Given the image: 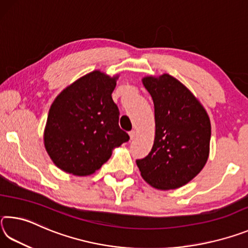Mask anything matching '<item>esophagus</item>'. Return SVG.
Here are the masks:
<instances>
[{
    "label": "esophagus",
    "instance_id": "1",
    "mask_svg": "<svg viewBox=\"0 0 248 248\" xmlns=\"http://www.w3.org/2000/svg\"><path fill=\"white\" fill-rule=\"evenodd\" d=\"M129 136H130V139L134 140V139H136V137H137V132L134 131V130H132V131L129 132Z\"/></svg>",
    "mask_w": 248,
    "mask_h": 248
}]
</instances>
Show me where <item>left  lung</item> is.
Instances as JSON below:
<instances>
[{
  "mask_svg": "<svg viewBox=\"0 0 248 248\" xmlns=\"http://www.w3.org/2000/svg\"><path fill=\"white\" fill-rule=\"evenodd\" d=\"M152 96L155 139L137 159L141 176L157 189L182 187L200 173L209 156L211 124L198 99L170 74L142 79Z\"/></svg>",
  "mask_w": 248,
  "mask_h": 248,
  "instance_id": "left-lung-1",
  "label": "left lung"
}]
</instances>
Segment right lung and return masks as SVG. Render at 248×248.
Instances as JSON below:
<instances>
[{"instance_id":"1","label":"right lung","mask_w":248,"mask_h":248,"mask_svg":"<svg viewBox=\"0 0 248 248\" xmlns=\"http://www.w3.org/2000/svg\"><path fill=\"white\" fill-rule=\"evenodd\" d=\"M117 77L94 71L61 92L50 107L44 140L50 158L66 173L99 170L112 149L129 141L111 97Z\"/></svg>"}]
</instances>
